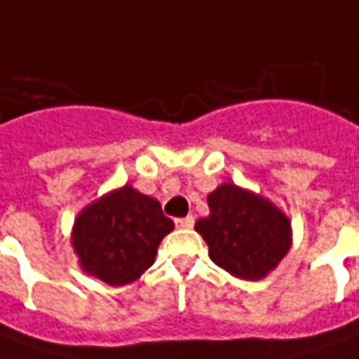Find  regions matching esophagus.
<instances>
[{
  "label": "esophagus",
  "mask_w": 359,
  "mask_h": 359,
  "mask_svg": "<svg viewBox=\"0 0 359 359\" xmlns=\"http://www.w3.org/2000/svg\"><path fill=\"white\" fill-rule=\"evenodd\" d=\"M175 225L180 227V229H190L194 225V217L192 215H187V217H177L175 219Z\"/></svg>",
  "instance_id": "1"
}]
</instances>
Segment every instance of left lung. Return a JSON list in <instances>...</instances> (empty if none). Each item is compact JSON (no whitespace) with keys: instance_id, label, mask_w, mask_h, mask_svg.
<instances>
[{"instance_id":"left-lung-1","label":"left lung","mask_w":359,"mask_h":359,"mask_svg":"<svg viewBox=\"0 0 359 359\" xmlns=\"http://www.w3.org/2000/svg\"><path fill=\"white\" fill-rule=\"evenodd\" d=\"M210 215L196 231L217 266L243 280H260L285 257L292 243L290 222L274 204L225 182L208 196Z\"/></svg>"}]
</instances>
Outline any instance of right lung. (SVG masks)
Returning <instances> with one entry per match:
<instances>
[{"instance_id":"add662e5","label":"right lung","mask_w":359,"mask_h":359,"mask_svg":"<svg viewBox=\"0 0 359 359\" xmlns=\"http://www.w3.org/2000/svg\"><path fill=\"white\" fill-rule=\"evenodd\" d=\"M172 227L157 200L126 184L79 214L74 249L89 274L124 285L154 264L157 245Z\"/></svg>"}]
</instances>
